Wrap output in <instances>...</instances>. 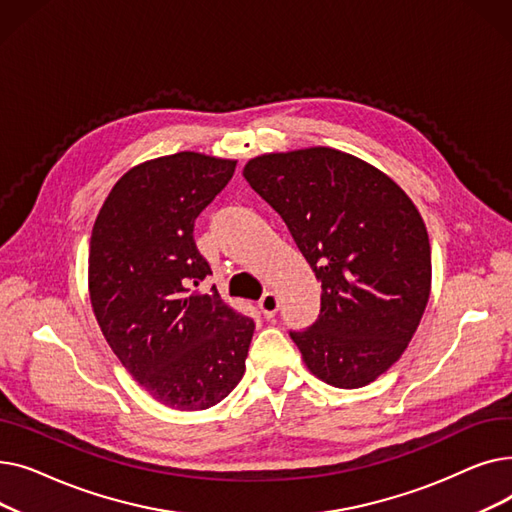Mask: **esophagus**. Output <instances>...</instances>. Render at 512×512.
<instances>
[{"label":"esophagus","instance_id":"1","mask_svg":"<svg viewBox=\"0 0 512 512\" xmlns=\"http://www.w3.org/2000/svg\"><path fill=\"white\" fill-rule=\"evenodd\" d=\"M259 309H261V313L265 315V317H274L276 313H278V309H280V299H278V294L276 292H265L263 297H261V301H259Z\"/></svg>","mask_w":512,"mask_h":512}]
</instances>
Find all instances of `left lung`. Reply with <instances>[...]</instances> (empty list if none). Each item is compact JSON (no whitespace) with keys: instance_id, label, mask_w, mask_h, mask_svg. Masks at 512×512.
I'll return each instance as SVG.
<instances>
[{"instance_id":"left-lung-1","label":"left lung","mask_w":512,"mask_h":512,"mask_svg":"<svg viewBox=\"0 0 512 512\" xmlns=\"http://www.w3.org/2000/svg\"><path fill=\"white\" fill-rule=\"evenodd\" d=\"M242 176L321 282L317 321L290 332L307 369L344 390L375 382L407 351L432 292L419 209L388 174L332 147L263 153Z\"/></svg>"}]
</instances>
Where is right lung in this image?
I'll return each mask as SVG.
<instances>
[{
    "label": "right lung",
    "mask_w": 512,
    "mask_h": 512,
    "mask_svg": "<svg viewBox=\"0 0 512 512\" xmlns=\"http://www.w3.org/2000/svg\"><path fill=\"white\" fill-rule=\"evenodd\" d=\"M236 159L195 151L130 168L103 201L89 245V297L126 371L176 411L218 405L245 375L253 319L193 290L211 274L197 215L228 184Z\"/></svg>",
    "instance_id": "1"
}]
</instances>
